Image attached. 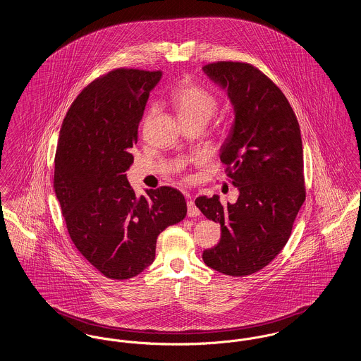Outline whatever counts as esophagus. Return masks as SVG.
Instances as JSON below:
<instances>
[{"label":"esophagus","mask_w":361,"mask_h":361,"mask_svg":"<svg viewBox=\"0 0 361 361\" xmlns=\"http://www.w3.org/2000/svg\"><path fill=\"white\" fill-rule=\"evenodd\" d=\"M187 214H188V216H190V218L200 215V209L196 207V204L192 200H189L188 203H187Z\"/></svg>","instance_id":"obj_1"}]
</instances>
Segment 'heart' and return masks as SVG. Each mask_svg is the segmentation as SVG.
I'll list each match as a JSON object with an SVG mask.
<instances>
[{
  "label": "heart",
  "mask_w": 361,
  "mask_h": 361,
  "mask_svg": "<svg viewBox=\"0 0 361 361\" xmlns=\"http://www.w3.org/2000/svg\"><path fill=\"white\" fill-rule=\"evenodd\" d=\"M171 103L180 121H207L218 106L214 93L192 80H184L173 89Z\"/></svg>",
  "instance_id": "obj_1"
}]
</instances>
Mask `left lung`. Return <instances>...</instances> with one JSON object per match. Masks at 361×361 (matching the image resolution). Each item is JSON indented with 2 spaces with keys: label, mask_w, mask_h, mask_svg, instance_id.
<instances>
[{
  "label": "left lung",
  "mask_w": 361,
  "mask_h": 361,
  "mask_svg": "<svg viewBox=\"0 0 361 361\" xmlns=\"http://www.w3.org/2000/svg\"><path fill=\"white\" fill-rule=\"evenodd\" d=\"M204 71L224 86L235 121L221 149L235 204L200 196L196 207L221 224V240L203 252L207 267L242 277L265 268L283 250L306 199L299 123L284 93L246 62L219 61Z\"/></svg>",
  "instance_id": "8db88e82"
}]
</instances>
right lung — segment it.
<instances>
[{
    "label": "right lung",
    "mask_w": 361,
    "mask_h": 361,
    "mask_svg": "<svg viewBox=\"0 0 361 361\" xmlns=\"http://www.w3.org/2000/svg\"><path fill=\"white\" fill-rule=\"evenodd\" d=\"M161 71L111 70L77 96L55 153L54 189L78 252L104 276L126 280L155 258L157 237L187 215L183 193L147 189L137 197L126 172L134 162L150 90Z\"/></svg>",
    "instance_id": "obj_1"
}]
</instances>
